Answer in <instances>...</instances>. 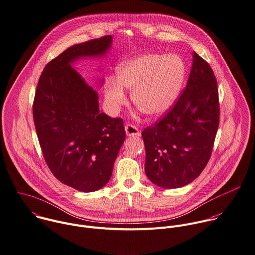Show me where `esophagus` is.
<instances>
[{"mask_svg": "<svg viewBox=\"0 0 255 255\" xmlns=\"http://www.w3.org/2000/svg\"><path fill=\"white\" fill-rule=\"evenodd\" d=\"M125 131H126V134H127L128 136H140L139 129H138L135 125L127 124V125L125 126Z\"/></svg>", "mask_w": 255, "mask_h": 255, "instance_id": "1", "label": "esophagus"}]
</instances>
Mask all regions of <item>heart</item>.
Segmentation results:
<instances>
[{
  "label": "heart",
  "mask_w": 255,
  "mask_h": 255,
  "mask_svg": "<svg viewBox=\"0 0 255 255\" xmlns=\"http://www.w3.org/2000/svg\"><path fill=\"white\" fill-rule=\"evenodd\" d=\"M184 74V64L175 55L147 54L131 59L117 68L116 80L106 82V103L111 111H118L126 102V88L131 90L132 102L141 113L158 117L174 102Z\"/></svg>",
  "instance_id": "heart-1"
}]
</instances>
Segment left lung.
<instances>
[{
    "label": "left lung",
    "mask_w": 255,
    "mask_h": 255,
    "mask_svg": "<svg viewBox=\"0 0 255 255\" xmlns=\"http://www.w3.org/2000/svg\"><path fill=\"white\" fill-rule=\"evenodd\" d=\"M218 125L217 81L194 52L185 89L163 117L142 131L150 181L172 189L196 179L211 157Z\"/></svg>",
    "instance_id": "1"
}]
</instances>
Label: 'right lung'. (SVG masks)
<instances>
[{
  "label": "right lung",
  "instance_id": "add662e5",
  "mask_svg": "<svg viewBox=\"0 0 255 255\" xmlns=\"http://www.w3.org/2000/svg\"><path fill=\"white\" fill-rule=\"evenodd\" d=\"M112 36L74 45L44 68L37 85L33 118L44 159L63 184L82 192L109 181L125 140L123 119L100 113L97 93L71 67L80 57L104 54Z\"/></svg>",
  "mask_w": 255,
  "mask_h": 255
}]
</instances>
